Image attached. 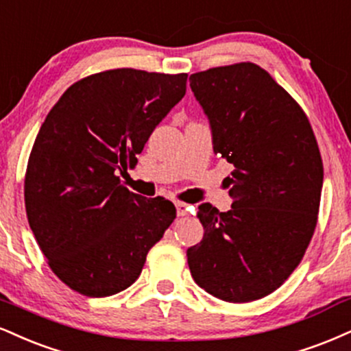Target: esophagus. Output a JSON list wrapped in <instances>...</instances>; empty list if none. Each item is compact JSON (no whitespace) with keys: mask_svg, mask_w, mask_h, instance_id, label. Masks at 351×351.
<instances>
[{"mask_svg":"<svg viewBox=\"0 0 351 351\" xmlns=\"http://www.w3.org/2000/svg\"><path fill=\"white\" fill-rule=\"evenodd\" d=\"M176 213H178L180 217L183 216H189V214H194V208L193 206L186 204V202H176Z\"/></svg>","mask_w":351,"mask_h":351,"instance_id":"1","label":"esophagus"}]
</instances>
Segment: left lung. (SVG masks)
<instances>
[{
    "label": "left lung",
    "mask_w": 351,
    "mask_h": 351,
    "mask_svg": "<svg viewBox=\"0 0 351 351\" xmlns=\"http://www.w3.org/2000/svg\"><path fill=\"white\" fill-rule=\"evenodd\" d=\"M189 86L208 114L214 154L235 167L232 209L201 204L204 237L188 248L194 281L226 302L261 299L289 278L309 247L324 165L298 101L256 63L197 71Z\"/></svg>",
    "instance_id": "obj_1"
}]
</instances>
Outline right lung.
Here are the masks:
<instances>
[{"label": "right lung", "mask_w": 351, "mask_h": 351, "mask_svg": "<svg viewBox=\"0 0 351 351\" xmlns=\"http://www.w3.org/2000/svg\"><path fill=\"white\" fill-rule=\"evenodd\" d=\"M186 80L99 71L71 84L40 125L24 180L27 221L50 269L83 296L129 288L175 221L173 202L130 193L117 175L134 167Z\"/></svg>", "instance_id": "obj_1"}]
</instances>
